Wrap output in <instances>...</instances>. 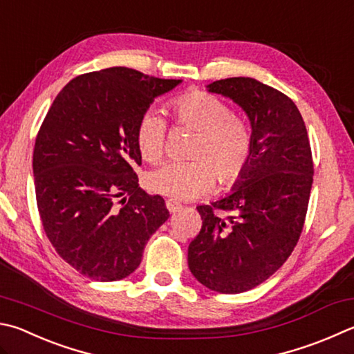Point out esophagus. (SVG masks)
Masks as SVG:
<instances>
[{
    "instance_id": "obj_1",
    "label": "esophagus",
    "mask_w": 354,
    "mask_h": 354,
    "mask_svg": "<svg viewBox=\"0 0 354 354\" xmlns=\"http://www.w3.org/2000/svg\"><path fill=\"white\" fill-rule=\"evenodd\" d=\"M165 205H167V209H169L170 214H175V212H178L179 209H181V204H179L178 201H175V199H167Z\"/></svg>"
}]
</instances>
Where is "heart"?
<instances>
[{
    "mask_svg": "<svg viewBox=\"0 0 354 354\" xmlns=\"http://www.w3.org/2000/svg\"><path fill=\"white\" fill-rule=\"evenodd\" d=\"M169 110L178 124L194 128L198 138L189 162H167L147 178L155 194L190 201L214 187H230L243 176L252 155V131L230 106L216 95L190 91L173 99ZM167 124L159 114L147 111L138 122L136 144L147 162H159L165 153Z\"/></svg>",
    "mask_w": 354,
    "mask_h": 354,
    "instance_id": "b5f03b06",
    "label": "heart"
}]
</instances>
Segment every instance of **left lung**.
Instances as JSON below:
<instances>
[{
    "mask_svg": "<svg viewBox=\"0 0 354 354\" xmlns=\"http://www.w3.org/2000/svg\"><path fill=\"white\" fill-rule=\"evenodd\" d=\"M207 88L248 114L252 155L227 196L196 207L203 226L187 260L205 288L239 294L271 277L300 239L313 185L311 147L300 111L283 93L250 77Z\"/></svg>",
    "mask_w": 354,
    "mask_h": 354,
    "instance_id": "8db88e82",
    "label": "left lung"
}]
</instances>
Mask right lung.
Listing matches in <instances>:
<instances>
[{
	"label": "right lung",
	"instance_id": "obj_1",
	"mask_svg": "<svg viewBox=\"0 0 354 354\" xmlns=\"http://www.w3.org/2000/svg\"><path fill=\"white\" fill-rule=\"evenodd\" d=\"M181 80L114 66L82 74L50 105L34 147L38 214L50 244L80 274L122 280L170 216L139 187L138 122Z\"/></svg>",
	"mask_w": 354,
	"mask_h": 354
}]
</instances>
